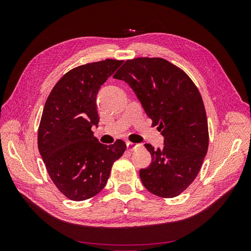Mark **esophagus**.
Returning <instances> with one entry per match:
<instances>
[{"instance_id": "obj_1", "label": "esophagus", "mask_w": 251, "mask_h": 251, "mask_svg": "<svg viewBox=\"0 0 251 251\" xmlns=\"http://www.w3.org/2000/svg\"><path fill=\"white\" fill-rule=\"evenodd\" d=\"M126 147L127 149L130 151H134L136 148L139 147V144H136V143H133L131 141H126Z\"/></svg>"}]
</instances>
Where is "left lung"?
Segmentation results:
<instances>
[{
	"mask_svg": "<svg viewBox=\"0 0 251 251\" xmlns=\"http://www.w3.org/2000/svg\"><path fill=\"white\" fill-rule=\"evenodd\" d=\"M138 97L151 126L164 137L163 149L154 150L148 169L139 171L148 191L174 198L193 183L208 149V126L198 88L177 66L160 57L127 59L114 74Z\"/></svg>",
	"mask_w": 251,
	"mask_h": 251,
	"instance_id": "obj_1",
	"label": "left lung"
}]
</instances>
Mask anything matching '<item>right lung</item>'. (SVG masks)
Segmentation results:
<instances>
[{
  "mask_svg": "<svg viewBox=\"0 0 251 251\" xmlns=\"http://www.w3.org/2000/svg\"><path fill=\"white\" fill-rule=\"evenodd\" d=\"M124 60L104 59L78 66L53 87L43 110L37 146L58 191L73 201L92 198L107 184L125 141L105 146L91 127L98 125V90Z\"/></svg>",
  "mask_w": 251,
  "mask_h": 251,
  "instance_id": "add662e5",
  "label": "right lung"
}]
</instances>
